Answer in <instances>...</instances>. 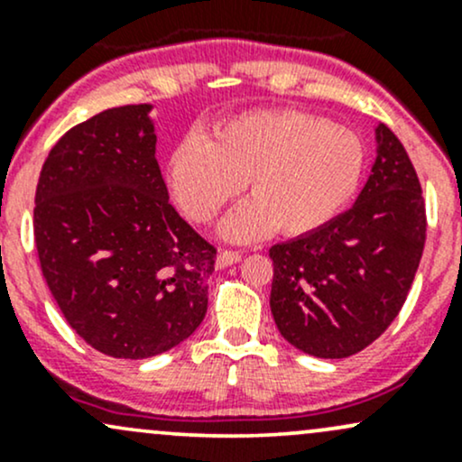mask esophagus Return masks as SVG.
Wrapping results in <instances>:
<instances>
[{
    "instance_id": "1",
    "label": "esophagus",
    "mask_w": 462,
    "mask_h": 462,
    "mask_svg": "<svg viewBox=\"0 0 462 462\" xmlns=\"http://www.w3.org/2000/svg\"><path fill=\"white\" fill-rule=\"evenodd\" d=\"M238 261H241V254L232 252V249H224V252H219V256H217V267H230V264H235Z\"/></svg>"
}]
</instances>
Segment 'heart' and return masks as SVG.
Listing matches in <instances>:
<instances>
[{"label": "heart", "mask_w": 462, "mask_h": 462, "mask_svg": "<svg viewBox=\"0 0 462 462\" xmlns=\"http://www.w3.org/2000/svg\"><path fill=\"white\" fill-rule=\"evenodd\" d=\"M367 152L354 130L300 110H263L227 119L208 139L190 134L169 158V184L190 219L208 224L245 182L252 199L221 226L230 241L273 230L301 236L352 201Z\"/></svg>", "instance_id": "obj_1"}]
</instances>
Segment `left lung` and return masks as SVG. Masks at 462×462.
Returning a JSON list of instances; mask_svg holds the SVG:
<instances>
[{
    "label": "left lung",
    "instance_id": "obj_1",
    "mask_svg": "<svg viewBox=\"0 0 462 462\" xmlns=\"http://www.w3.org/2000/svg\"><path fill=\"white\" fill-rule=\"evenodd\" d=\"M378 156L356 204L319 230L269 249L272 315L286 341L347 358L404 306L426 243L421 184L400 139L380 124Z\"/></svg>",
    "mask_w": 462,
    "mask_h": 462
}]
</instances>
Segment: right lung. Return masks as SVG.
<instances>
[{
	"label": "right lung",
	"instance_id": "add662e5",
	"mask_svg": "<svg viewBox=\"0 0 462 462\" xmlns=\"http://www.w3.org/2000/svg\"><path fill=\"white\" fill-rule=\"evenodd\" d=\"M150 104L119 106L51 147L34 198L41 272L69 326L113 358L176 347L208 309L217 249L169 204Z\"/></svg>",
	"mask_w": 462,
	"mask_h": 462
}]
</instances>
